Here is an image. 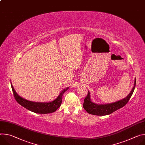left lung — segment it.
<instances>
[{"instance_id": "obj_1", "label": "left lung", "mask_w": 145, "mask_h": 145, "mask_svg": "<svg viewBox=\"0 0 145 145\" xmlns=\"http://www.w3.org/2000/svg\"><path fill=\"white\" fill-rule=\"evenodd\" d=\"M135 85L136 80H135L134 86L130 92V93L127 95V97H125V98L108 104H96L93 102L90 99L89 92L88 91V94L84 99L83 108L89 114L97 116H105L110 114L116 110L123 108L128 103L134 93Z\"/></svg>"}]
</instances>
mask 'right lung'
Listing matches in <instances>:
<instances>
[{"instance_id": "add662e5", "label": "right lung", "mask_w": 145, "mask_h": 145, "mask_svg": "<svg viewBox=\"0 0 145 145\" xmlns=\"http://www.w3.org/2000/svg\"><path fill=\"white\" fill-rule=\"evenodd\" d=\"M13 94L17 102L21 106L28 110L36 113L47 114L56 112L61 106L62 103V97L66 91L69 89V87L63 89L58 95V97L54 101L49 102H32L19 96L16 92L14 87L11 84Z\"/></svg>"}]
</instances>
